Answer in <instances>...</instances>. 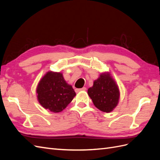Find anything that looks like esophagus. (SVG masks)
Instances as JSON below:
<instances>
[{"instance_id": "esophagus-1", "label": "esophagus", "mask_w": 160, "mask_h": 160, "mask_svg": "<svg viewBox=\"0 0 160 160\" xmlns=\"http://www.w3.org/2000/svg\"><path fill=\"white\" fill-rule=\"evenodd\" d=\"M86 90V88H81V89H75V92L76 93H78V92H79V91H85Z\"/></svg>"}]
</instances>
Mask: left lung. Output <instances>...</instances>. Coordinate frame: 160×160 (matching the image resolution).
<instances>
[{
    "mask_svg": "<svg viewBox=\"0 0 160 160\" xmlns=\"http://www.w3.org/2000/svg\"><path fill=\"white\" fill-rule=\"evenodd\" d=\"M88 95L95 107L106 113L113 111L119 99L118 87L109 73L100 75L88 89Z\"/></svg>",
    "mask_w": 160,
    "mask_h": 160,
    "instance_id": "obj_1",
    "label": "left lung"
}]
</instances>
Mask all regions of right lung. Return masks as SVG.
<instances>
[{
	"mask_svg": "<svg viewBox=\"0 0 160 160\" xmlns=\"http://www.w3.org/2000/svg\"><path fill=\"white\" fill-rule=\"evenodd\" d=\"M37 93L40 104L54 113L65 109L76 95L72 86L66 83L62 73L51 71L41 79Z\"/></svg>",
	"mask_w": 160,
	"mask_h": 160,
	"instance_id": "add662e5",
	"label": "right lung"
}]
</instances>
